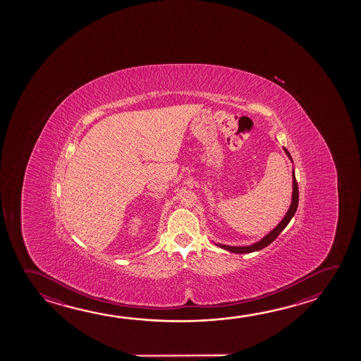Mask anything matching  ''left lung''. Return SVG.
Instances as JSON below:
<instances>
[{
	"instance_id": "obj_1",
	"label": "left lung",
	"mask_w": 361,
	"mask_h": 361,
	"mask_svg": "<svg viewBox=\"0 0 361 361\" xmlns=\"http://www.w3.org/2000/svg\"><path fill=\"white\" fill-rule=\"evenodd\" d=\"M284 151L285 153L289 156V159H291L290 153L288 152V149L284 148ZM298 202H299V190H298V183L297 178H295V173L293 171V199H291L290 208H289L288 213L285 215L284 219L280 221V224H279L278 227L275 228L274 231H271L270 233L267 234L265 238H262V240L257 242V243H255L252 246L232 247L226 246V245H218V246L234 253L253 252V251H259V250H262L264 247L269 246L271 242H274V240L278 238L279 234L281 233V232L284 231V228L288 226V223L290 221L291 218H293V215L295 214V212H297L298 208Z\"/></svg>"
}]
</instances>
